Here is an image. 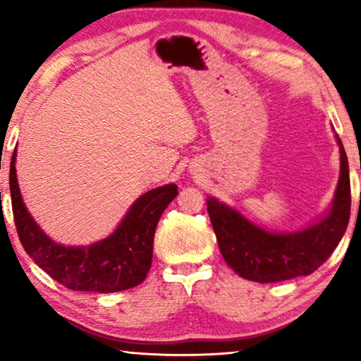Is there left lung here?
<instances>
[{
	"label": "left lung",
	"instance_id": "8db88e82",
	"mask_svg": "<svg viewBox=\"0 0 361 361\" xmlns=\"http://www.w3.org/2000/svg\"><path fill=\"white\" fill-rule=\"evenodd\" d=\"M337 141L340 179L334 205L319 224L309 228L298 233H271L216 199L207 200L221 256L236 274L256 283H279L312 274L334 253L347 230L352 207L348 159L338 136Z\"/></svg>",
	"mask_w": 361,
	"mask_h": 361
}]
</instances>
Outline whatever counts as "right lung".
<instances>
[{
    "label": "right lung",
    "instance_id": "right-lung-1",
    "mask_svg": "<svg viewBox=\"0 0 361 361\" xmlns=\"http://www.w3.org/2000/svg\"><path fill=\"white\" fill-rule=\"evenodd\" d=\"M14 162L16 149L9 169L14 224L23 248L39 268L72 290L116 293L145 281L151 268L157 221L176 199L177 185H162L141 195L108 238L88 248H68L47 238L27 214L19 194Z\"/></svg>",
    "mask_w": 361,
    "mask_h": 361
}]
</instances>
